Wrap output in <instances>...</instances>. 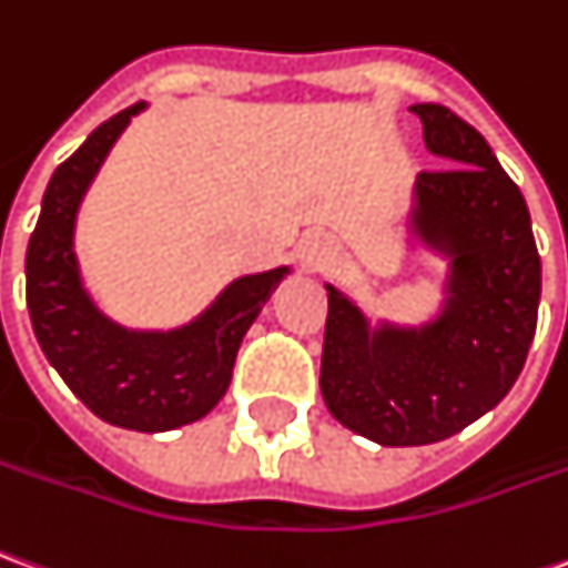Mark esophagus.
Masks as SVG:
<instances>
[{
	"mask_svg": "<svg viewBox=\"0 0 568 568\" xmlns=\"http://www.w3.org/2000/svg\"><path fill=\"white\" fill-rule=\"evenodd\" d=\"M328 257H332V252H328V245H325L323 240H307V243L301 245V261H304L307 271H320V267H325Z\"/></svg>",
	"mask_w": 568,
	"mask_h": 568,
	"instance_id": "obj_1",
	"label": "esophagus"
}]
</instances>
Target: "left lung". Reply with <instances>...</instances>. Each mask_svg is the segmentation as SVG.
<instances>
[{
    "label": "left lung",
    "instance_id": "left-lung-1",
    "mask_svg": "<svg viewBox=\"0 0 568 568\" xmlns=\"http://www.w3.org/2000/svg\"><path fill=\"white\" fill-rule=\"evenodd\" d=\"M446 169L418 174L415 230L452 255L446 311L422 332L381 328L328 285L320 390L344 427L381 446L458 434L507 396L538 325L541 257L519 187L486 138L443 104H415Z\"/></svg>",
    "mask_w": 568,
    "mask_h": 568
}]
</instances>
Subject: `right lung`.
Listing matches in <instances>:
<instances>
[{
    "label": "right lung",
    "instance_id": "1",
    "mask_svg": "<svg viewBox=\"0 0 568 568\" xmlns=\"http://www.w3.org/2000/svg\"><path fill=\"white\" fill-rule=\"evenodd\" d=\"M141 106L98 125L51 174L27 245V307L42 353L98 418L160 434L200 422L227 394L243 335L285 267L236 280L196 323L165 335L125 332L98 313L79 283L73 224L91 178Z\"/></svg>",
    "mask_w": 568,
    "mask_h": 568
}]
</instances>
